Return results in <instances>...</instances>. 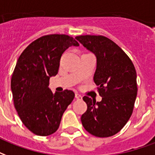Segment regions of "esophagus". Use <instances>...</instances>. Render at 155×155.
<instances>
[{
    "label": "esophagus",
    "instance_id": "1",
    "mask_svg": "<svg viewBox=\"0 0 155 155\" xmlns=\"http://www.w3.org/2000/svg\"><path fill=\"white\" fill-rule=\"evenodd\" d=\"M75 98H76L78 100H81V99H82V97H81V95H80V94H78V93H76V94H75Z\"/></svg>",
    "mask_w": 155,
    "mask_h": 155
}]
</instances>
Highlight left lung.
<instances>
[{
  "label": "left lung",
  "mask_w": 155,
  "mask_h": 155,
  "mask_svg": "<svg viewBox=\"0 0 155 155\" xmlns=\"http://www.w3.org/2000/svg\"><path fill=\"white\" fill-rule=\"evenodd\" d=\"M75 39L96 56L94 81L102 97L100 102L83 97L87 110L81 116V124L95 137L113 136L133 113L137 93L135 67L126 53L107 37L80 35Z\"/></svg>",
  "instance_id": "1"
}]
</instances>
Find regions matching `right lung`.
<instances>
[{
    "mask_svg": "<svg viewBox=\"0 0 155 155\" xmlns=\"http://www.w3.org/2000/svg\"><path fill=\"white\" fill-rule=\"evenodd\" d=\"M71 46H79L71 36L44 35L29 44L17 61L11 78L14 107L24 125L38 136L58 129L74 99V91L52 93L48 87L50 78L58 73L62 54Z\"/></svg>",
    "mask_w": 155,
    "mask_h": 155,
    "instance_id": "right-lung-1",
    "label": "right lung"
}]
</instances>
